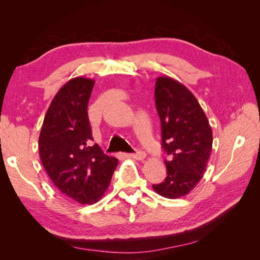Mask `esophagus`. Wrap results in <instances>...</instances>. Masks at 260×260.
Wrapping results in <instances>:
<instances>
[{"instance_id":"esophagus-1","label":"esophagus","mask_w":260,"mask_h":260,"mask_svg":"<svg viewBox=\"0 0 260 260\" xmlns=\"http://www.w3.org/2000/svg\"><path fill=\"white\" fill-rule=\"evenodd\" d=\"M129 157H131V158H133V159H137V160H143L146 157V154L143 151H137L136 153L129 154Z\"/></svg>"}]
</instances>
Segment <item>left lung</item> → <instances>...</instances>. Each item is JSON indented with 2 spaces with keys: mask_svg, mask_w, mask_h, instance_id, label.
Listing matches in <instances>:
<instances>
[{
  "mask_svg": "<svg viewBox=\"0 0 260 260\" xmlns=\"http://www.w3.org/2000/svg\"><path fill=\"white\" fill-rule=\"evenodd\" d=\"M155 105L161 122V145L167 177L153 190L164 198L190 193L206 170L212 148V131L199 101L185 85L170 77H158Z\"/></svg>",
  "mask_w": 260,
  "mask_h": 260,
  "instance_id": "1",
  "label": "left lung"
}]
</instances>
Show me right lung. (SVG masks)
<instances>
[{
  "label": "right lung",
  "instance_id": "1",
  "mask_svg": "<svg viewBox=\"0 0 260 260\" xmlns=\"http://www.w3.org/2000/svg\"><path fill=\"white\" fill-rule=\"evenodd\" d=\"M93 79L77 77L61 86L45 114L39 154L54 185L79 204L102 199L118 165L93 143L88 103Z\"/></svg>",
  "mask_w": 260,
  "mask_h": 260
}]
</instances>
